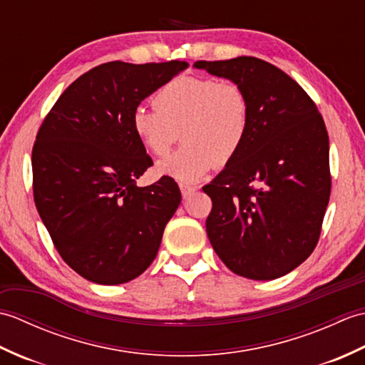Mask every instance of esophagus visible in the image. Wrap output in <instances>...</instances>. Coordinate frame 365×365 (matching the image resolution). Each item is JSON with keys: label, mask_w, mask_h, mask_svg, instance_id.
<instances>
[{"label": "esophagus", "mask_w": 365, "mask_h": 365, "mask_svg": "<svg viewBox=\"0 0 365 365\" xmlns=\"http://www.w3.org/2000/svg\"><path fill=\"white\" fill-rule=\"evenodd\" d=\"M180 191H182V196L187 199V197H190L192 195V192L196 191V187H190V185L180 183Z\"/></svg>", "instance_id": "esophagus-1"}]
</instances>
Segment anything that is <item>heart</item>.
Here are the masks:
<instances>
[{
    "instance_id": "obj_1",
    "label": "heart",
    "mask_w": 365,
    "mask_h": 365,
    "mask_svg": "<svg viewBox=\"0 0 365 365\" xmlns=\"http://www.w3.org/2000/svg\"><path fill=\"white\" fill-rule=\"evenodd\" d=\"M153 105L157 110L135 108L131 128L144 149L157 157L169 153L180 131L185 144L157 165L160 175L178 182H197L215 165H227L250 133V98L234 81L175 76L157 92Z\"/></svg>"
}]
</instances>
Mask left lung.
Returning <instances> with one entry per match:
<instances>
[{
    "label": "left lung",
    "mask_w": 365,
    "mask_h": 365,
    "mask_svg": "<svg viewBox=\"0 0 365 365\" xmlns=\"http://www.w3.org/2000/svg\"><path fill=\"white\" fill-rule=\"evenodd\" d=\"M195 67L240 84L251 106L243 147L204 187L213 204L208 240L235 274L281 277L319 243L331 195L327 125L306 91L267 61L238 56Z\"/></svg>",
    "instance_id": "1"
}]
</instances>
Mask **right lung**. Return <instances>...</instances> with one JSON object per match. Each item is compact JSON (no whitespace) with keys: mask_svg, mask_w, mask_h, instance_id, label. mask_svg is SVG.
<instances>
[{"mask_svg":"<svg viewBox=\"0 0 365 365\" xmlns=\"http://www.w3.org/2000/svg\"><path fill=\"white\" fill-rule=\"evenodd\" d=\"M187 67L185 61L97 66L61 94L37 131L31 158L37 212L63 260L91 282H128L157 257L182 195L165 175L136 187L153 161L131 114Z\"/></svg>","mask_w":365,"mask_h":365,"instance_id":"right-lung-1","label":"right lung"}]
</instances>
